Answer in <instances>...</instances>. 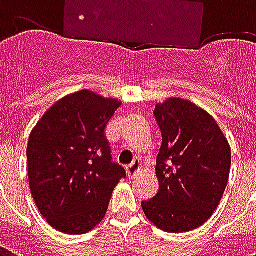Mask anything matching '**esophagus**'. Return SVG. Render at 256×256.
<instances>
[{
    "instance_id": "esophagus-1",
    "label": "esophagus",
    "mask_w": 256,
    "mask_h": 256,
    "mask_svg": "<svg viewBox=\"0 0 256 256\" xmlns=\"http://www.w3.org/2000/svg\"><path fill=\"white\" fill-rule=\"evenodd\" d=\"M141 167H142V164H141V162H140V160H134L133 163H132V164H130V166H128V168H126V172H128V177H130V178L134 177V176H136V174H137V172H138L140 170H141Z\"/></svg>"
}]
</instances>
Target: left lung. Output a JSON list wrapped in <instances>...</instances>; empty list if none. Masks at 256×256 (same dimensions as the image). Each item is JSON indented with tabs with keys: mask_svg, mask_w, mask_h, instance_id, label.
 <instances>
[{
	"mask_svg": "<svg viewBox=\"0 0 256 256\" xmlns=\"http://www.w3.org/2000/svg\"><path fill=\"white\" fill-rule=\"evenodd\" d=\"M154 115L163 138L156 159L159 190L141 207L162 230L190 232L220 206L230 174V145L214 118L192 101L170 97Z\"/></svg>",
	"mask_w": 256,
	"mask_h": 256,
	"instance_id": "left-lung-1",
	"label": "left lung"
}]
</instances>
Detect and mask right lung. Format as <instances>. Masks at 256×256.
<instances>
[{"instance_id":"obj_1","label":"right lung","mask_w":256,"mask_h":256,"mask_svg":"<svg viewBox=\"0 0 256 256\" xmlns=\"http://www.w3.org/2000/svg\"><path fill=\"white\" fill-rule=\"evenodd\" d=\"M122 101L79 90L56 101L32 128L27 144L32 198L49 225L84 234L106 216L122 166L111 162L108 122Z\"/></svg>"}]
</instances>
